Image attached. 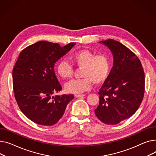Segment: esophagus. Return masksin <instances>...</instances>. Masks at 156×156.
I'll return each instance as SVG.
<instances>
[{
	"instance_id": "obj_1",
	"label": "esophagus",
	"mask_w": 156,
	"mask_h": 156,
	"mask_svg": "<svg viewBox=\"0 0 156 156\" xmlns=\"http://www.w3.org/2000/svg\"><path fill=\"white\" fill-rule=\"evenodd\" d=\"M85 96V94H76L75 97L76 98H82V97H84Z\"/></svg>"
}]
</instances>
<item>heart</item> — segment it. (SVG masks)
Returning <instances> with one entry per match:
<instances>
[{
	"label": "heart",
	"mask_w": 156,
	"mask_h": 156,
	"mask_svg": "<svg viewBox=\"0 0 156 156\" xmlns=\"http://www.w3.org/2000/svg\"><path fill=\"white\" fill-rule=\"evenodd\" d=\"M72 62L78 67L82 68L79 80H73L66 84V92L70 94H80L89 90L93 84H103L106 80L110 70V61L103 54H96L88 50H81L70 57ZM57 75L63 79L72 77L73 68L65 60H60L56 67Z\"/></svg>",
	"instance_id": "obj_1"
}]
</instances>
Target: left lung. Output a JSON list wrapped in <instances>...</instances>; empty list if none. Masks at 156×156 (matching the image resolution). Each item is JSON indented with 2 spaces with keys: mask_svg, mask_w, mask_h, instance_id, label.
<instances>
[{
  "mask_svg": "<svg viewBox=\"0 0 156 156\" xmlns=\"http://www.w3.org/2000/svg\"><path fill=\"white\" fill-rule=\"evenodd\" d=\"M99 43L112 51L113 66L99 89L95 114L103 123L116 125L139 109L144 95V72L139 58L122 43L112 39Z\"/></svg>",
  "mask_w": 156,
  "mask_h": 156,
  "instance_id": "left-lung-1",
  "label": "left lung"
}]
</instances>
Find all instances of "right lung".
<instances>
[{
  "label": "right lung",
  "mask_w": 156,
  "mask_h": 156,
  "mask_svg": "<svg viewBox=\"0 0 156 156\" xmlns=\"http://www.w3.org/2000/svg\"><path fill=\"white\" fill-rule=\"evenodd\" d=\"M76 44L62 47L58 43L41 41L20 53L12 70L13 89L21 112L32 122L44 126L55 125L74 99L73 94H53L62 90L55 63Z\"/></svg>",
  "instance_id": "right-lung-1"
}]
</instances>
